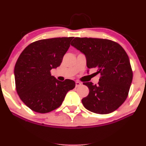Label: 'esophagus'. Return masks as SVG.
I'll return each instance as SVG.
<instances>
[{
	"label": "esophagus",
	"instance_id": "obj_1",
	"mask_svg": "<svg viewBox=\"0 0 146 146\" xmlns=\"http://www.w3.org/2000/svg\"><path fill=\"white\" fill-rule=\"evenodd\" d=\"M82 84L80 82H75V87H78L80 86H81Z\"/></svg>",
	"mask_w": 146,
	"mask_h": 146
}]
</instances>
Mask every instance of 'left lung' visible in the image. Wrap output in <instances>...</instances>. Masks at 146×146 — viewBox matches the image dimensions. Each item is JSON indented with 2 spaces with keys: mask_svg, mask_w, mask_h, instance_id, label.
<instances>
[{
  "mask_svg": "<svg viewBox=\"0 0 146 146\" xmlns=\"http://www.w3.org/2000/svg\"><path fill=\"white\" fill-rule=\"evenodd\" d=\"M71 44L84 54L88 68H96L101 75L98 84L83 83L89 89L82 100L84 106L101 115L116 110L126 100L132 80L126 52L118 43L100 38H75Z\"/></svg>",
  "mask_w": 146,
  "mask_h": 146,
  "instance_id": "obj_1",
  "label": "left lung"
}]
</instances>
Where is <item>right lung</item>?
<instances>
[{
    "mask_svg": "<svg viewBox=\"0 0 146 146\" xmlns=\"http://www.w3.org/2000/svg\"><path fill=\"white\" fill-rule=\"evenodd\" d=\"M73 37L54 38L34 42L23 50L14 67L16 88L20 98L30 109L46 113L61 106L73 80L60 82L51 70L61 64Z\"/></svg>",
    "mask_w": 146,
    "mask_h": 146,
    "instance_id": "1",
    "label": "right lung"
}]
</instances>
